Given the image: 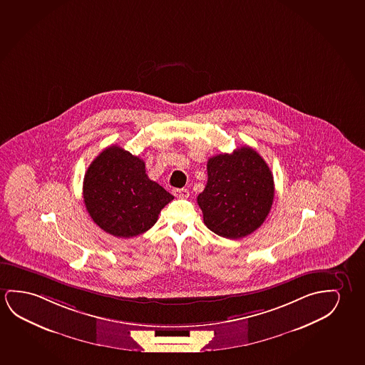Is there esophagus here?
I'll list each match as a JSON object with an SVG mask.
<instances>
[{"mask_svg": "<svg viewBox=\"0 0 365 365\" xmlns=\"http://www.w3.org/2000/svg\"><path fill=\"white\" fill-rule=\"evenodd\" d=\"M173 194H174L176 197H181V199H184V197H187V196H189V191H187V189L181 187V189H174V190H173Z\"/></svg>", "mask_w": 365, "mask_h": 365, "instance_id": "esophagus-1", "label": "esophagus"}]
</instances>
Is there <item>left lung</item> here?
Masks as SVG:
<instances>
[{
    "mask_svg": "<svg viewBox=\"0 0 365 365\" xmlns=\"http://www.w3.org/2000/svg\"><path fill=\"white\" fill-rule=\"evenodd\" d=\"M207 182L197 195L204 223L229 240L253 233L266 220L274 196L273 175L252 147L207 160Z\"/></svg>",
    "mask_w": 365,
    "mask_h": 365,
    "instance_id": "1",
    "label": "left lung"
}]
</instances>
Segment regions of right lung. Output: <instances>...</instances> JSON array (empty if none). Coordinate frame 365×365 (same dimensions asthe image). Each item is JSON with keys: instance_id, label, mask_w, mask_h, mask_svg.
<instances>
[{"instance_id": "right-lung-1", "label": "right lung", "mask_w": 365, "mask_h": 365, "mask_svg": "<svg viewBox=\"0 0 365 365\" xmlns=\"http://www.w3.org/2000/svg\"><path fill=\"white\" fill-rule=\"evenodd\" d=\"M83 197L93 222L120 238L145 233L174 199L148 179L143 160L117 145L107 147L89 165Z\"/></svg>"}]
</instances>
